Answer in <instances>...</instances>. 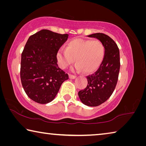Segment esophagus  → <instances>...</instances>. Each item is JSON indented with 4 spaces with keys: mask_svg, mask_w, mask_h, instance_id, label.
I'll use <instances>...</instances> for the list:
<instances>
[{
    "mask_svg": "<svg viewBox=\"0 0 146 146\" xmlns=\"http://www.w3.org/2000/svg\"><path fill=\"white\" fill-rule=\"evenodd\" d=\"M76 77V76H75V75H69V78H70V79H75Z\"/></svg>",
    "mask_w": 146,
    "mask_h": 146,
    "instance_id": "1",
    "label": "esophagus"
}]
</instances>
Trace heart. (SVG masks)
<instances>
[{"label": "heart", "instance_id": "1", "mask_svg": "<svg viewBox=\"0 0 146 146\" xmlns=\"http://www.w3.org/2000/svg\"><path fill=\"white\" fill-rule=\"evenodd\" d=\"M104 56L105 47L100 41L77 38L69 42L66 48L57 52V59L62 69L67 68L75 59V70L92 73L100 67Z\"/></svg>", "mask_w": 146, "mask_h": 146}]
</instances>
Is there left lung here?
Returning a JSON list of instances; mask_svg holds the SVG:
<instances>
[{"label":"left lung","mask_w":146,"mask_h":146,"mask_svg":"<svg viewBox=\"0 0 146 146\" xmlns=\"http://www.w3.org/2000/svg\"><path fill=\"white\" fill-rule=\"evenodd\" d=\"M87 36L102 42L105 47V56L98 69L87 76L86 88L79 91L78 94L83 104L97 107L105 102L114 91L120 70V55L117 45L108 36L94 33Z\"/></svg>","instance_id":"8db88e82"}]
</instances>
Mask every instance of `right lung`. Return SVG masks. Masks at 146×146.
<instances>
[{
	"label": "right lung",
	"mask_w": 146,
	"mask_h": 146,
	"mask_svg": "<svg viewBox=\"0 0 146 146\" xmlns=\"http://www.w3.org/2000/svg\"><path fill=\"white\" fill-rule=\"evenodd\" d=\"M68 36L43 29L29 38L21 57L20 78L25 93L34 102H51L68 79L56 57Z\"/></svg>",
	"instance_id": "add662e5"
}]
</instances>
